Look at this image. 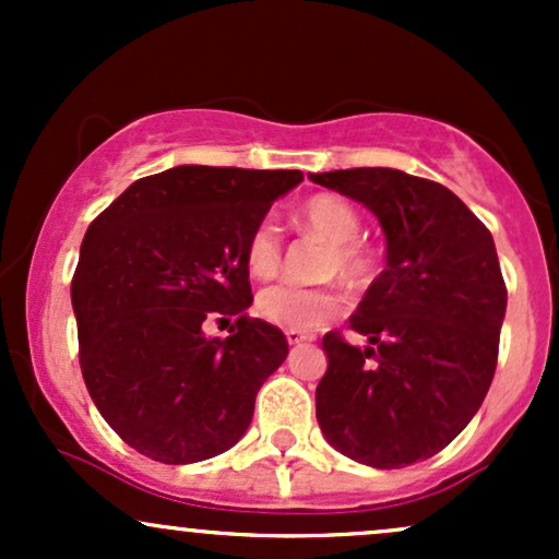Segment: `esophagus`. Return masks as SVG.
<instances>
[{
  "label": "esophagus",
  "instance_id": "1",
  "mask_svg": "<svg viewBox=\"0 0 559 559\" xmlns=\"http://www.w3.org/2000/svg\"><path fill=\"white\" fill-rule=\"evenodd\" d=\"M312 336H307V333H301V331H286V342L292 344V346H299V344H305V342H310Z\"/></svg>",
  "mask_w": 559,
  "mask_h": 559
}]
</instances>
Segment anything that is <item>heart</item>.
Here are the masks:
<instances>
[{
    "label": "heart",
    "instance_id": "b5f03b06",
    "mask_svg": "<svg viewBox=\"0 0 559 559\" xmlns=\"http://www.w3.org/2000/svg\"><path fill=\"white\" fill-rule=\"evenodd\" d=\"M299 223L318 239L331 247L325 258V275H338L346 286L360 288L373 275V260L357 243L360 217L344 199L320 194L305 202L299 210ZM281 265V234L273 217H262L247 239V267L258 278H271ZM342 310V294L336 288L299 286L281 281L262 288L258 297V312L267 323L288 331H316Z\"/></svg>",
    "mask_w": 559,
    "mask_h": 559
}]
</instances>
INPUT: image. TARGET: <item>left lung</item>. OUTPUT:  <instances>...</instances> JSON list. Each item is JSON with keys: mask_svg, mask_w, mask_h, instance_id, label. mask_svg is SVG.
I'll return each mask as SVG.
<instances>
[{"mask_svg": "<svg viewBox=\"0 0 559 559\" xmlns=\"http://www.w3.org/2000/svg\"><path fill=\"white\" fill-rule=\"evenodd\" d=\"M310 181L360 202L386 236V271L349 318L368 346L323 336L320 431L381 471L433 457L478 413L497 368L507 288L489 228L447 186L394 168Z\"/></svg>", "mask_w": 559, "mask_h": 559, "instance_id": "1", "label": "left lung"}]
</instances>
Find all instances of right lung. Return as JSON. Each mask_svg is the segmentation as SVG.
Returning <instances> with one entry per match:
<instances>
[{
    "mask_svg": "<svg viewBox=\"0 0 559 559\" xmlns=\"http://www.w3.org/2000/svg\"><path fill=\"white\" fill-rule=\"evenodd\" d=\"M299 170L178 165L131 183L88 226L70 299L88 394L128 447L165 465L226 452L286 360L275 325L204 320L252 305L247 239Z\"/></svg>",
    "mask_w": 559,
    "mask_h": 559,
    "instance_id": "1",
    "label": "right lung"
}]
</instances>
